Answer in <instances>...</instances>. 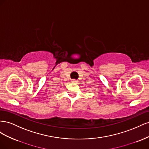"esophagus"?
<instances>
[{
  "label": "esophagus",
  "instance_id": "esophagus-1",
  "mask_svg": "<svg viewBox=\"0 0 149 149\" xmlns=\"http://www.w3.org/2000/svg\"><path fill=\"white\" fill-rule=\"evenodd\" d=\"M77 81H78L76 79H71V83H76Z\"/></svg>",
  "mask_w": 149,
  "mask_h": 149
}]
</instances>
